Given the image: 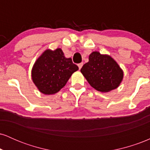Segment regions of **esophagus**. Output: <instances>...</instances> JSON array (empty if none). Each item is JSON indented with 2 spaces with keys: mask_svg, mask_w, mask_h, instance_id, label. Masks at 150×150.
Instances as JSON below:
<instances>
[{
  "mask_svg": "<svg viewBox=\"0 0 150 150\" xmlns=\"http://www.w3.org/2000/svg\"><path fill=\"white\" fill-rule=\"evenodd\" d=\"M78 65V67H79V69H81V68H82V65H83V63H79V64L78 65Z\"/></svg>",
  "mask_w": 150,
  "mask_h": 150,
  "instance_id": "obj_1",
  "label": "esophagus"
}]
</instances>
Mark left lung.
<instances>
[{"instance_id":"obj_1","label":"left lung","mask_w":150,"mask_h":150,"mask_svg":"<svg viewBox=\"0 0 150 150\" xmlns=\"http://www.w3.org/2000/svg\"><path fill=\"white\" fill-rule=\"evenodd\" d=\"M81 73L93 88L101 92H108L117 88L123 77L119 65L108 55L94 51L89 61L82 66Z\"/></svg>"}]
</instances>
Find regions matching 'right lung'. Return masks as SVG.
<instances>
[{"label": "right lung", "instance_id": "1", "mask_svg": "<svg viewBox=\"0 0 150 150\" xmlns=\"http://www.w3.org/2000/svg\"><path fill=\"white\" fill-rule=\"evenodd\" d=\"M77 70V65L70 58H65L61 49H47L34 63L32 78L41 92L53 94L66 85L72 74Z\"/></svg>", "mask_w": 150, "mask_h": 150}]
</instances>
